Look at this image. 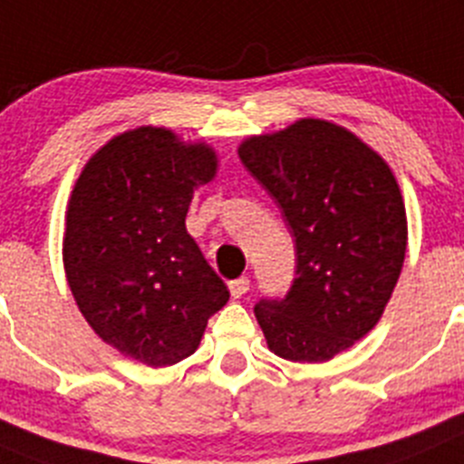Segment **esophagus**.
Returning a JSON list of instances; mask_svg holds the SVG:
<instances>
[{
  "instance_id": "obj_1",
  "label": "esophagus",
  "mask_w": 464,
  "mask_h": 464,
  "mask_svg": "<svg viewBox=\"0 0 464 464\" xmlns=\"http://www.w3.org/2000/svg\"><path fill=\"white\" fill-rule=\"evenodd\" d=\"M228 289H231L233 298H242L249 291V277L233 279V282H228Z\"/></svg>"
}]
</instances>
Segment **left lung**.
Here are the masks:
<instances>
[{"label":"left lung","instance_id":"obj_1","mask_svg":"<svg viewBox=\"0 0 464 464\" xmlns=\"http://www.w3.org/2000/svg\"><path fill=\"white\" fill-rule=\"evenodd\" d=\"M295 242L282 298L254 304L277 356L321 362L374 328L400 277L407 217L386 161L337 124L300 120L237 150Z\"/></svg>","mask_w":464,"mask_h":464}]
</instances>
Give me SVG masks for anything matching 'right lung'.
<instances>
[{
	"label": "right lung",
	"instance_id": "obj_1",
	"mask_svg": "<svg viewBox=\"0 0 464 464\" xmlns=\"http://www.w3.org/2000/svg\"><path fill=\"white\" fill-rule=\"evenodd\" d=\"M215 152L140 127L103 145L66 212L64 268L87 324L152 367L191 356L228 300L185 217L194 187L215 178Z\"/></svg>",
	"mask_w": 464,
	"mask_h": 464
}]
</instances>
